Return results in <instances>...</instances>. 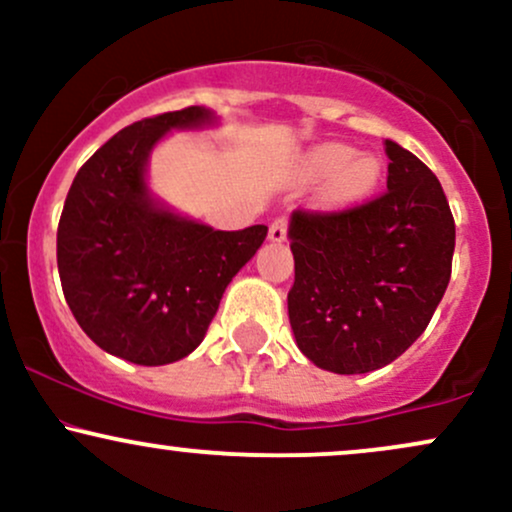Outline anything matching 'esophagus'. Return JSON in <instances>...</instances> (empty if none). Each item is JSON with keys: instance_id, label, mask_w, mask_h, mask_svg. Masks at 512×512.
I'll return each mask as SVG.
<instances>
[{"instance_id": "34e87169", "label": "esophagus", "mask_w": 512, "mask_h": 512, "mask_svg": "<svg viewBox=\"0 0 512 512\" xmlns=\"http://www.w3.org/2000/svg\"><path fill=\"white\" fill-rule=\"evenodd\" d=\"M286 236H289V219H286V216H276V219L269 223V240L281 243V240H286Z\"/></svg>"}]
</instances>
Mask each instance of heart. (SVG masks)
Listing matches in <instances>:
<instances>
[{"label":"heart","instance_id":"1","mask_svg":"<svg viewBox=\"0 0 512 512\" xmlns=\"http://www.w3.org/2000/svg\"><path fill=\"white\" fill-rule=\"evenodd\" d=\"M310 175L330 178V197L356 202L368 197L383 178V166L375 156L356 154L346 144H325L308 158Z\"/></svg>","mask_w":512,"mask_h":512}]
</instances>
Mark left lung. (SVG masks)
<instances>
[{
  "mask_svg": "<svg viewBox=\"0 0 512 512\" xmlns=\"http://www.w3.org/2000/svg\"><path fill=\"white\" fill-rule=\"evenodd\" d=\"M387 190L344 209H296L289 320L298 349L339 375L402 356L448 289L455 219L426 163L385 139Z\"/></svg>",
  "mask_w": 512,
  "mask_h": 512,
  "instance_id": "1",
  "label": "left lung"
}]
</instances>
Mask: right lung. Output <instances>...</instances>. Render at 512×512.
I'll list each match as a JSON object with an SVG mask.
<instances>
[{"label": "right lung", "instance_id": "right-lung-1", "mask_svg": "<svg viewBox=\"0 0 512 512\" xmlns=\"http://www.w3.org/2000/svg\"><path fill=\"white\" fill-rule=\"evenodd\" d=\"M209 120V110L190 105L120 129L64 199L57 269L69 310L103 351L139 366L192 354L226 286L267 238V226L214 231L180 219L146 192L151 146L168 129Z\"/></svg>", "mask_w": 512, "mask_h": 512}]
</instances>
